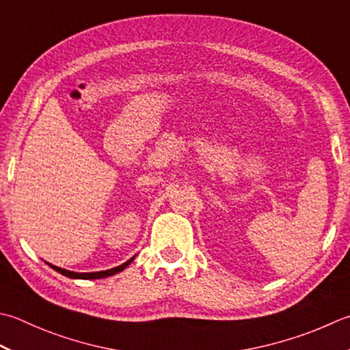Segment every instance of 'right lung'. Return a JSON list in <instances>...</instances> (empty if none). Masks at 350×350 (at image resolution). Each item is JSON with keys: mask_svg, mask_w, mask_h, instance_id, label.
<instances>
[{"mask_svg": "<svg viewBox=\"0 0 350 350\" xmlns=\"http://www.w3.org/2000/svg\"><path fill=\"white\" fill-rule=\"evenodd\" d=\"M133 259H135V256H133V258H130L127 262L121 264V265H118V267H115V269L106 270V271H94V273H75V271H70V270L60 269V267L51 265V264H48V265H50L51 269H54L56 271H59L60 275L68 276V278H72V279H103V278H107V276H113V275H116V273L122 271V270H124L126 267H127L130 262L133 261Z\"/></svg>", "mask_w": 350, "mask_h": 350, "instance_id": "1", "label": "right lung"}]
</instances>
